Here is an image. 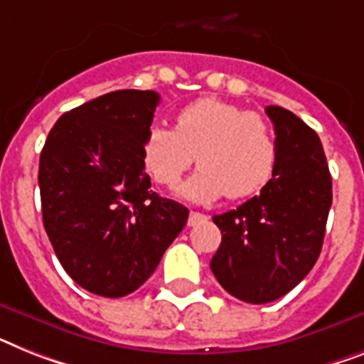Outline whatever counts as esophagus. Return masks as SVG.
<instances>
[{"instance_id":"34e87169","label":"esophagus","mask_w":364,"mask_h":364,"mask_svg":"<svg viewBox=\"0 0 364 364\" xmlns=\"http://www.w3.org/2000/svg\"><path fill=\"white\" fill-rule=\"evenodd\" d=\"M206 215L200 214V212H189V218H188V227H195V225L203 223V221H206Z\"/></svg>"}]
</instances>
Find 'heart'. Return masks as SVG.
Wrapping results in <instances>:
<instances>
[{
    "label": "heart",
    "instance_id": "1",
    "mask_svg": "<svg viewBox=\"0 0 364 364\" xmlns=\"http://www.w3.org/2000/svg\"><path fill=\"white\" fill-rule=\"evenodd\" d=\"M197 161L200 169L180 188L191 200L229 195L243 199L268 184L277 165L275 132L262 115L219 98H199L176 113L175 130L152 124L143 139L150 176L175 188Z\"/></svg>",
    "mask_w": 364,
    "mask_h": 364
}]
</instances>
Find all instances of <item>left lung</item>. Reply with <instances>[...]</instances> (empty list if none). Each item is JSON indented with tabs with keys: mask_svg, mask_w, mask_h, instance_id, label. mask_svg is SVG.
<instances>
[{
	"mask_svg": "<svg viewBox=\"0 0 364 364\" xmlns=\"http://www.w3.org/2000/svg\"><path fill=\"white\" fill-rule=\"evenodd\" d=\"M277 165L260 195L214 215L223 238L210 268L245 303H269L301 283L322 251L333 203L331 175L316 132L292 111L268 106Z\"/></svg>",
	"mask_w": 364,
	"mask_h": 364,
	"instance_id": "1",
	"label": "left lung"
}]
</instances>
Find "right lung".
Masks as SVG:
<instances>
[{"mask_svg": "<svg viewBox=\"0 0 364 364\" xmlns=\"http://www.w3.org/2000/svg\"><path fill=\"white\" fill-rule=\"evenodd\" d=\"M160 95L113 91L59 117L38 164L42 221L59 262L96 296L135 292L189 210L150 189L143 139Z\"/></svg>", "mask_w": 364, "mask_h": 364, "instance_id": "add662e5", "label": "right lung"}]
</instances>
